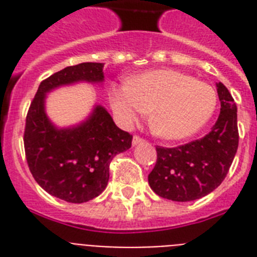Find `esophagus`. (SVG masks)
Listing matches in <instances>:
<instances>
[{
    "instance_id": "esophagus-1",
    "label": "esophagus",
    "mask_w": 257,
    "mask_h": 257,
    "mask_svg": "<svg viewBox=\"0 0 257 257\" xmlns=\"http://www.w3.org/2000/svg\"><path fill=\"white\" fill-rule=\"evenodd\" d=\"M144 141H145L144 139H141V137H139V136H135V137H133V140H132V144H133V145L143 144Z\"/></svg>"
}]
</instances>
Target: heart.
<instances>
[{
  "label": "heart",
  "instance_id": "heart-1",
  "mask_svg": "<svg viewBox=\"0 0 257 257\" xmlns=\"http://www.w3.org/2000/svg\"><path fill=\"white\" fill-rule=\"evenodd\" d=\"M109 100L122 124L151 113V128L167 140H184L207 125L217 94L211 85L173 69L149 70L112 86Z\"/></svg>",
  "mask_w": 257,
  "mask_h": 257
}]
</instances>
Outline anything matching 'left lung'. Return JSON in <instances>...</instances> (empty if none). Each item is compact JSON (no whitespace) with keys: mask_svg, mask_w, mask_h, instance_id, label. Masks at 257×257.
<instances>
[{"mask_svg":"<svg viewBox=\"0 0 257 257\" xmlns=\"http://www.w3.org/2000/svg\"><path fill=\"white\" fill-rule=\"evenodd\" d=\"M220 114L203 139L176 148L156 147L157 161L148 176L152 191L173 201H192L215 191L225 179L239 147L237 108L219 82Z\"/></svg>","mask_w":257,"mask_h":257,"instance_id":"1","label":"left lung"}]
</instances>
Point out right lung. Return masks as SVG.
<instances>
[{
  "instance_id": "add662e5",
  "label": "right lung",
  "mask_w": 257,
  "mask_h": 257,
  "mask_svg": "<svg viewBox=\"0 0 257 257\" xmlns=\"http://www.w3.org/2000/svg\"><path fill=\"white\" fill-rule=\"evenodd\" d=\"M102 81L101 62L68 66L40 84L28 110L24 145L30 172L44 191L68 203H86L104 192L110 161L131 148L132 136L117 128L101 105L80 124L57 128L46 116V93L76 82Z\"/></svg>"
}]
</instances>
